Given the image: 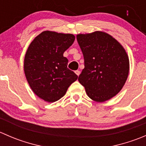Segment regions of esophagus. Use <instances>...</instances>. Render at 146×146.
Segmentation results:
<instances>
[{
  "label": "esophagus",
  "mask_w": 146,
  "mask_h": 146,
  "mask_svg": "<svg viewBox=\"0 0 146 146\" xmlns=\"http://www.w3.org/2000/svg\"><path fill=\"white\" fill-rule=\"evenodd\" d=\"M75 73H76V74L78 76H79V75H80V70H76V71H75Z\"/></svg>",
  "instance_id": "1"
}]
</instances>
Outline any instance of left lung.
Instances as JSON below:
<instances>
[{
  "mask_svg": "<svg viewBox=\"0 0 146 146\" xmlns=\"http://www.w3.org/2000/svg\"><path fill=\"white\" fill-rule=\"evenodd\" d=\"M85 68L78 81L92 100L104 102L123 88L129 71L126 52L114 38L102 32L78 35Z\"/></svg>",
  "mask_w": 146,
  "mask_h": 146,
  "instance_id": "obj_1",
  "label": "left lung"
}]
</instances>
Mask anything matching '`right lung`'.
<instances>
[{"instance_id":"obj_1","label":"right lung","mask_w":146,"mask_h":146,"mask_svg":"<svg viewBox=\"0 0 146 146\" xmlns=\"http://www.w3.org/2000/svg\"><path fill=\"white\" fill-rule=\"evenodd\" d=\"M75 41L70 34L44 31L35 37L25 57L24 70L29 86L48 102L61 99L78 76L67 68L64 53Z\"/></svg>"}]
</instances>
